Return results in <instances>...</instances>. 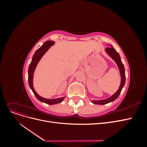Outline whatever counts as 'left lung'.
Segmentation results:
<instances>
[{"instance_id": "left-lung-1", "label": "left lung", "mask_w": 147, "mask_h": 147, "mask_svg": "<svg viewBox=\"0 0 147 147\" xmlns=\"http://www.w3.org/2000/svg\"><path fill=\"white\" fill-rule=\"evenodd\" d=\"M105 51L106 52L108 53L109 55L112 57V58L116 62V63L118 67V68L119 69V72L120 74H121V84H120L119 88L118 89V90L115 93V94L111 96L109 98L105 99V100H92V102L94 104H99V105H104L106 104H108L109 102H113L115 99H117L118 98V97L121 93V91L122 90V89L125 84V81H126V76H125V70H124V67L123 64L122 63L121 58H120L119 55L118 54V53L115 50V48L113 47H110L108 48H105Z\"/></svg>"}]
</instances>
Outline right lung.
Returning a JSON list of instances; mask_svg holds the SVG:
<instances>
[{
	"instance_id": "add662e5",
	"label": "right lung",
	"mask_w": 147,
	"mask_h": 147,
	"mask_svg": "<svg viewBox=\"0 0 147 147\" xmlns=\"http://www.w3.org/2000/svg\"><path fill=\"white\" fill-rule=\"evenodd\" d=\"M55 43L54 41H47L43 44V45L39 48L38 50L35 51L34 55L32 57V61H31L30 64L29 66L28 69V82H29V85L32 90V92H34V95L37 97V99L40 102H44L49 105H53L59 104L60 102H63V100L64 99L65 97H62L61 98L58 99H48L43 98V97L40 96L37 93L35 92L34 88L33 87V75L35 67L39 62L40 59L42 58V57L43 56V55L47 51L49 48H50L51 46H52L53 44Z\"/></svg>"
}]
</instances>
